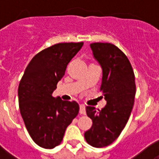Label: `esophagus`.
Segmentation results:
<instances>
[{
  "mask_svg": "<svg viewBox=\"0 0 159 159\" xmlns=\"http://www.w3.org/2000/svg\"><path fill=\"white\" fill-rule=\"evenodd\" d=\"M79 112L80 114H82V115H85V114H86V108H85V106H84V105H81V106H80Z\"/></svg>",
  "mask_w": 159,
  "mask_h": 159,
  "instance_id": "1",
  "label": "esophagus"
}]
</instances>
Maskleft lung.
<instances>
[{"label":"left lung","mask_w":159,"mask_h":159,"mask_svg":"<svg viewBox=\"0 0 159 159\" xmlns=\"http://www.w3.org/2000/svg\"><path fill=\"white\" fill-rule=\"evenodd\" d=\"M93 57L102 68V91L106 107L96 110L87 107L86 112L93 124L85 132L88 143L93 147H107L119 136L128 123L135 96V82L133 68L123 51L111 43L90 44Z\"/></svg>","instance_id":"left-lung-1"}]
</instances>
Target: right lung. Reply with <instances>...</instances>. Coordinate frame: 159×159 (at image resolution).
I'll use <instances>...</instances> for the list:
<instances>
[{
    "instance_id": "add662e5",
    "label": "right lung",
    "mask_w": 159,
    "mask_h": 159,
    "mask_svg": "<svg viewBox=\"0 0 159 159\" xmlns=\"http://www.w3.org/2000/svg\"><path fill=\"white\" fill-rule=\"evenodd\" d=\"M83 42L58 43L43 49L26 67L18 89L20 113L30 135L39 147L52 149L61 143L79 105L52 97L57 83Z\"/></svg>"
}]
</instances>
